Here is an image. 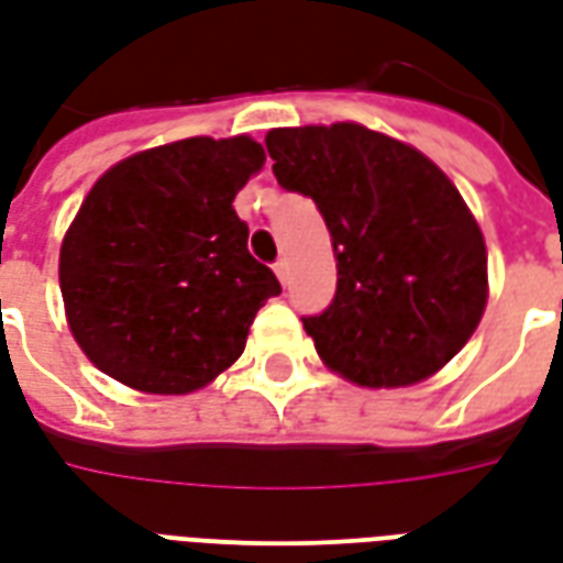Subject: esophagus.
Returning a JSON list of instances; mask_svg holds the SVG:
<instances>
[{
  "instance_id": "obj_1",
  "label": "esophagus",
  "mask_w": 563,
  "mask_h": 563,
  "mask_svg": "<svg viewBox=\"0 0 563 563\" xmlns=\"http://www.w3.org/2000/svg\"><path fill=\"white\" fill-rule=\"evenodd\" d=\"M274 271H277V277H280L283 286H289V260L274 262Z\"/></svg>"
}]
</instances>
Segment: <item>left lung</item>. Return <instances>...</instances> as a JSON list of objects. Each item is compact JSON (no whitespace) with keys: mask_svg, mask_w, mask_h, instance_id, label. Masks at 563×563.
<instances>
[{"mask_svg":"<svg viewBox=\"0 0 563 563\" xmlns=\"http://www.w3.org/2000/svg\"><path fill=\"white\" fill-rule=\"evenodd\" d=\"M280 187L310 197L336 253L334 301L303 316L316 352L361 387L423 382L486 307V244L430 157L364 124L274 128Z\"/></svg>","mask_w":563,"mask_h":563,"instance_id":"obj_1","label":"left lung"}]
</instances>
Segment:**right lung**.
Wrapping results in <instances>:
<instances>
[{
    "mask_svg": "<svg viewBox=\"0 0 563 563\" xmlns=\"http://www.w3.org/2000/svg\"><path fill=\"white\" fill-rule=\"evenodd\" d=\"M265 164L250 136H190L107 169L59 253L74 340L101 373L145 394H190L239 361L280 295L250 256L232 199Z\"/></svg>",
    "mask_w": 563,
    "mask_h": 563,
    "instance_id": "1",
    "label": "right lung"
}]
</instances>
